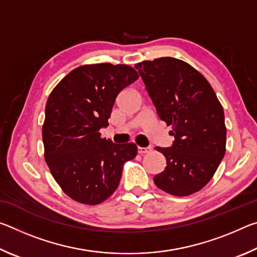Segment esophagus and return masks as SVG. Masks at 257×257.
<instances>
[{
	"label": "esophagus",
	"mask_w": 257,
	"mask_h": 257,
	"mask_svg": "<svg viewBox=\"0 0 257 257\" xmlns=\"http://www.w3.org/2000/svg\"><path fill=\"white\" fill-rule=\"evenodd\" d=\"M152 151V147H141L138 146V153L139 154H146Z\"/></svg>",
	"instance_id": "obj_1"
}]
</instances>
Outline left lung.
Returning a JSON list of instances; mask_svg holds the SVG:
<instances>
[{"label":"left lung","instance_id":"8db88e82","mask_svg":"<svg viewBox=\"0 0 257 257\" xmlns=\"http://www.w3.org/2000/svg\"><path fill=\"white\" fill-rule=\"evenodd\" d=\"M161 120L171 125V147H156L167 160L155 185L189 196L214 176L225 153L223 107L205 77L185 61L160 58L135 64Z\"/></svg>","mask_w":257,"mask_h":257}]
</instances>
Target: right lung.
<instances>
[{"instance_id":"right-lung-1","label":"right lung","mask_w":257,"mask_h":257,"mask_svg":"<svg viewBox=\"0 0 257 257\" xmlns=\"http://www.w3.org/2000/svg\"><path fill=\"white\" fill-rule=\"evenodd\" d=\"M125 64H85L61 80L46 102L43 124L44 158L52 176L73 201L97 205L118 188L123 164L135 159L134 143L102 138L113 104L138 79Z\"/></svg>"}]
</instances>
